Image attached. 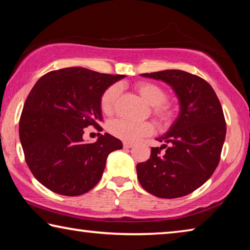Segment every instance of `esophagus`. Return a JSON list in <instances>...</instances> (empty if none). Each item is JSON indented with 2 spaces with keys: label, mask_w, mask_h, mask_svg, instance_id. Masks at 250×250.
<instances>
[{
  "label": "esophagus",
  "mask_w": 250,
  "mask_h": 250,
  "mask_svg": "<svg viewBox=\"0 0 250 250\" xmlns=\"http://www.w3.org/2000/svg\"><path fill=\"white\" fill-rule=\"evenodd\" d=\"M133 145L132 143H129V142H124V149H130V147H132Z\"/></svg>",
  "instance_id": "34e87169"
}]
</instances>
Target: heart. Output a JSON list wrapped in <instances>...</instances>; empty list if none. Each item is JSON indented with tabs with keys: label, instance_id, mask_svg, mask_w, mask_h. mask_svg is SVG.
I'll return each mask as SVG.
<instances>
[{
	"label": "heart",
	"instance_id": "1",
	"mask_svg": "<svg viewBox=\"0 0 250 250\" xmlns=\"http://www.w3.org/2000/svg\"><path fill=\"white\" fill-rule=\"evenodd\" d=\"M143 98L152 105V112L158 118L160 122L164 125L171 124L173 113L168 105L166 104L167 100V91L159 84L142 82L135 86ZM119 95V86L112 84L104 91L100 98V108L104 115H111L115 110L116 100ZM109 131L116 138L125 142H134L139 139L153 133L154 126L150 122H137L128 119H116L110 122Z\"/></svg>",
	"mask_w": 250,
	"mask_h": 250
}]
</instances>
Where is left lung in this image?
<instances>
[{"label": "left lung", "mask_w": 250, "mask_h": 250, "mask_svg": "<svg viewBox=\"0 0 250 250\" xmlns=\"http://www.w3.org/2000/svg\"><path fill=\"white\" fill-rule=\"evenodd\" d=\"M142 76L170 84L181 111L167 134L158 138L164 145L152 147L150 159L137 166L139 182L154 196H185L209 179L221 160L226 135L221 103L210 84L196 75L168 69Z\"/></svg>", "instance_id": "8db88e82"}]
</instances>
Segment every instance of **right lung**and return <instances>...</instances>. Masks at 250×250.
Masks as SVG:
<instances>
[{
    "instance_id": "add662e5",
    "label": "right lung",
    "mask_w": 250,
    "mask_h": 250,
    "mask_svg": "<svg viewBox=\"0 0 250 250\" xmlns=\"http://www.w3.org/2000/svg\"><path fill=\"white\" fill-rule=\"evenodd\" d=\"M124 77L69 67L49 71L33 87L20 118V140L29 170L45 188L78 196L100 181L109 153L122 143L109 133L84 143L83 128L103 131L101 95Z\"/></svg>"
}]
</instances>
